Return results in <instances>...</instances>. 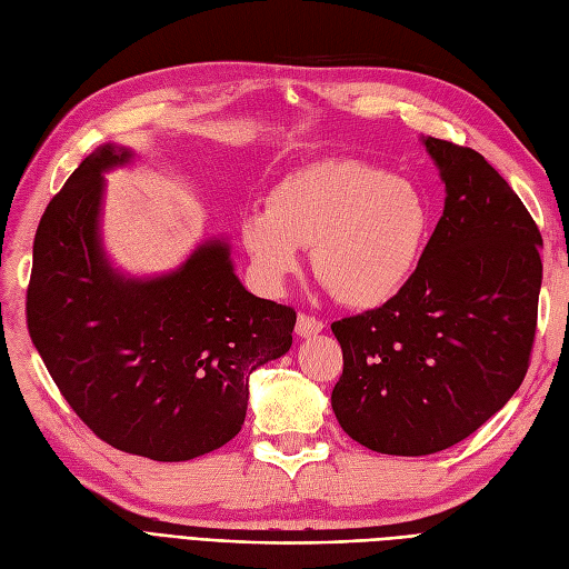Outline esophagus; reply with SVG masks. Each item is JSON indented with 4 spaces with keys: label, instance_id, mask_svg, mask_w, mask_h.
Listing matches in <instances>:
<instances>
[{
    "label": "esophagus",
    "instance_id": "obj_1",
    "mask_svg": "<svg viewBox=\"0 0 569 569\" xmlns=\"http://www.w3.org/2000/svg\"><path fill=\"white\" fill-rule=\"evenodd\" d=\"M322 330H325V322H322V320H318V318H313V316L299 313V318H297V335H299L301 339L313 337V335H318V332H322Z\"/></svg>",
    "mask_w": 569,
    "mask_h": 569
}]
</instances>
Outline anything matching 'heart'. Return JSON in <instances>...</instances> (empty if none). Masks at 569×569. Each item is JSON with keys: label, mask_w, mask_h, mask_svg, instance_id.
Returning <instances> with one entry per match:
<instances>
[{"label": "heart", "mask_w": 569, "mask_h": 569, "mask_svg": "<svg viewBox=\"0 0 569 569\" xmlns=\"http://www.w3.org/2000/svg\"><path fill=\"white\" fill-rule=\"evenodd\" d=\"M242 247L268 289L301 266L311 247L320 284L356 311L396 299L416 278L432 234L422 189L358 159H327L291 170L274 184L266 211L242 218Z\"/></svg>", "instance_id": "b5f03b06"}]
</instances>
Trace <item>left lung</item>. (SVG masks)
Wrapping results in <instances>:
<instances>
[{"label":"left lung","mask_w":569,"mask_h":569,"mask_svg":"<svg viewBox=\"0 0 569 569\" xmlns=\"http://www.w3.org/2000/svg\"><path fill=\"white\" fill-rule=\"evenodd\" d=\"M422 144L446 201L416 278L389 303L332 322L343 353L335 416L389 456L470 437L520 389L537 332V222L481 153L437 137Z\"/></svg>","instance_id":"left-lung-1"}]
</instances>
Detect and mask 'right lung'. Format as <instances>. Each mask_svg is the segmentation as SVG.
I'll return each mask as SVG.
<instances>
[{"mask_svg": "<svg viewBox=\"0 0 569 569\" xmlns=\"http://www.w3.org/2000/svg\"><path fill=\"white\" fill-rule=\"evenodd\" d=\"M130 159L101 144L49 201L32 244L28 332L101 441L192 460L242 429L249 375L289 351L297 313L247 291L222 239L159 278L113 270L99 234L104 173Z\"/></svg>", "mask_w": 569, "mask_h": 569, "instance_id": "1", "label": "right lung"}]
</instances>
